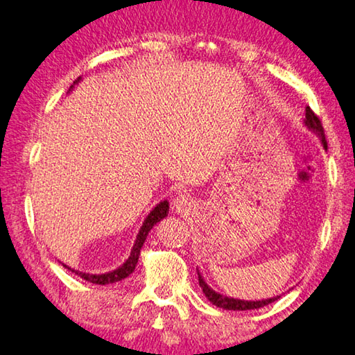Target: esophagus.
Wrapping results in <instances>:
<instances>
[{"mask_svg":"<svg viewBox=\"0 0 355 355\" xmlns=\"http://www.w3.org/2000/svg\"><path fill=\"white\" fill-rule=\"evenodd\" d=\"M189 205H191V198L184 193H180L177 198L173 199V207H175L178 211L187 210V208H189Z\"/></svg>","mask_w":355,"mask_h":355,"instance_id":"34e87169","label":"esophagus"}]
</instances>
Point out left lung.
Returning <instances> with one entry per match:
<instances>
[{"label": "left lung", "instance_id": "1", "mask_svg": "<svg viewBox=\"0 0 355 355\" xmlns=\"http://www.w3.org/2000/svg\"><path fill=\"white\" fill-rule=\"evenodd\" d=\"M305 126L309 129V131H313L316 136L320 139V144H322L324 150H327V140H325V134H324V128H322V123L319 121V118L314 115V112L306 107V114H305ZM198 275H199V286L204 291V294L208 300H210L213 305H216L218 308H223V309H232V311H248V309H259L262 306H267L268 303H273L275 300H278L281 295L277 297H272V299H263V300H240V299H234V297H227V295H223L219 294V292L213 291L210 286L207 284V281L202 277L199 268H198Z\"/></svg>", "mask_w": 355, "mask_h": 355}]
</instances>
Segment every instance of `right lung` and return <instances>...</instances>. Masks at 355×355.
<instances>
[{
  "mask_svg": "<svg viewBox=\"0 0 355 355\" xmlns=\"http://www.w3.org/2000/svg\"><path fill=\"white\" fill-rule=\"evenodd\" d=\"M82 80V77H78L77 80L74 82V85H71L69 88V93L72 92V88H74L78 82ZM168 213V200H161L159 204H157L153 210L148 213V216L145 218V221L142 226H140V230L136 237V241H134L132 245V250H131V254L126 259L125 262L121 263L120 267H116L115 270H110V272H105V273H85V272H78V270H74L71 267H67L66 263H63L64 268L71 270L72 273L78 275V277L83 278L85 281H89V283L93 284H112V283H116V281H121L128 278L129 275H131L134 270H136V266L139 262V256H140V250H142V246L145 243V240H147V235L156 223H159L161 219H164Z\"/></svg>",
  "mask_w": 355,
  "mask_h": 355,
  "instance_id": "1",
  "label": "right lung"
}]
</instances>
